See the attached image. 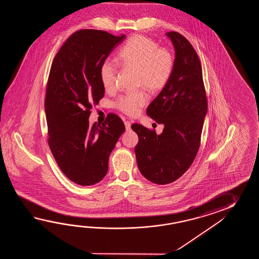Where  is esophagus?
Wrapping results in <instances>:
<instances>
[{"label": "esophagus", "instance_id": "34e87169", "mask_svg": "<svg viewBox=\"0 0 259 259\" xmlns=\"http://www.w3.org/2000/svg\"><path fill=\"white\" fill-rule=\"evenodd\" d=\"M124 124H125V127H126V130H127V131L131 130V127H132V122L125 121L124 122Z\"/></svg>", "mask_w": 259, "mask_h": 259}]
</instances>
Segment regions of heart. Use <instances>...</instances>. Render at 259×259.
<instances>
[{"mask_svg": "<svg viewBox=\"0 0 259 259\" xmlns=\"http://www.w3.org/2000/svg\"><path fill=\"white\" fill-rule=\"evenodd\" d=\"M123 69L135 71V85L157 93L165 88L174 69V56L170 50L158 47L154 39L143 35H135L125 44L117 55ZM100 79L107 92L116 88L118 66L110 59H105L100 66ZM148 96L145 91L120 95L115 101V107L127 116H136L146 105Z\"/></svg>", "mask_w": 259, "mask_h": 259, "instance_id": "obj_1", "label": "heart"}]
</instances>
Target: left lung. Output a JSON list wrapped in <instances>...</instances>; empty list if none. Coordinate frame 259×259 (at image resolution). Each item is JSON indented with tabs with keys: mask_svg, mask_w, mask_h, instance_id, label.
Segmentation results:
<instances>
[{
	"mask_svg": "<svg viewBox=\"0 0 259 259\" xmlns=\"http://www.w3.org/2000/svg\"><path fill=\"white\" fill-rule=\"evenodd\" d=\"M176 58L170 79L149 105L146 113L165 127L154 130L134 123L138 167L145 179L165 185L175 182L193 164L201 143L207 100L202 66L193 45L175 31L167 32Z\"/></svg>",
	"mask_w": 259,
	"mask_h": 259,
	"instance_id": "obj_1",
	"label": "left lung"
}]
</instances>
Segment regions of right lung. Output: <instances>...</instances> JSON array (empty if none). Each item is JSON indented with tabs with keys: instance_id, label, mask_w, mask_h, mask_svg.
I'll return each mask as SVG.
<instances>
[{
	"instance_id": "right-lung-1",
	"label": "right lung",
	"mask_w": 259,
	"mask_h": 259,
	"mask_svg": "<svg viewBox=\"0 0 259 259\" xmlns=\"http://www.w3.org/2000/svg\"><path fill=\"white\" fill-rule=\"evenodd\" d=\"M124 38L105 30H77L61 46L50 69L44 102L48 144L62 172L81 186L105 178L111 152L125 132L115 114L102 125L89 124L91 109L105 95L101 64Z\"/></svg>"
}]
</instances>
